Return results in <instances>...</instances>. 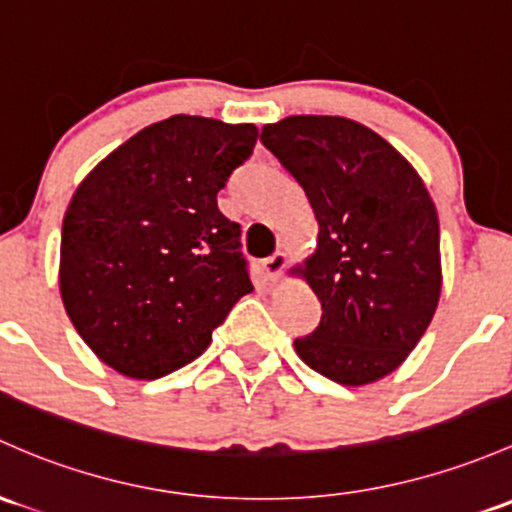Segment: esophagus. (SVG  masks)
Masks as SVG:
<instances>
[{
  "label": "esophagus",
  "mask_w": 512,
  "mask_h": 512,
  "mask_svg": "<svg viewBox=\"0 0 512 512\" xmlns=\"http://www.w3.org/2000/svg\"><path fill=\"white\" fill-rule=\"evenodd\" d=\"M284 267H287V255H284V252H274L272 257H267V260L262 262V272H265V277L270 279V282H279V279H282Z\"/></svg>",
  "instance_id": "1"
}]
</instances>
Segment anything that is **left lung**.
<instances>
[{"mask_svg": "<svg viewBox=\"0 0 512 512\" xmlns=\"http://www.w3.org/2000/svg\"><path fill=\"white\" fill-rule=\"evenodd\" d=\"M260 142L319 223L299 274L321 301V324L294 341L299 358L348 387L385 378L439 304V218L427 186L390 142L348 117H284L262 127Z\"/></svg>", "mask_w": 512, "mask_h": 512, "instance_id": "left-lung-1", "label": "left lung"}]
</instances>
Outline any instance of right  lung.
I'll list each match as a JSON object with an SVG mask.
<instances>
[{"instance_id": "add662e5", "label": "right lung", "mask_w": 512, "mask_h": 512, "mask_svg": "<svg viewBox=\"0 0 512 512\" xmlns=\"http://www.w3.org/2000/svg\"><path fill=\"white\" fill-rule=\"evenodd\" d=\"M255 142V125L174 115L139 129L75 188L61 299L90 351L125 378L157 380L196 360L252 292L240 225L215 196Z\"/></svg>"}]
</instances>
